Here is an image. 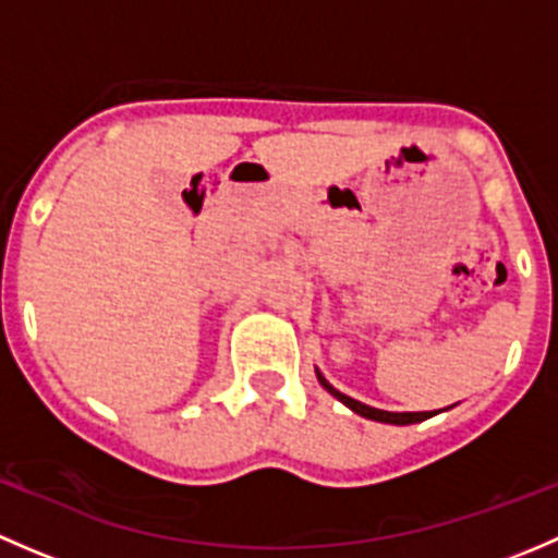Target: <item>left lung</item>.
I'll return each mask as SVG.
<instances>
[{"mask_svg":"<svg viewBox=\"0 0 558 558\" xmlns=\"http://www.w3.org/2000/svg\"><path fill=\"white\" fill-rule=\"evenodd\" d=\"M315 375H318V384L324 386L326 391L331 393V397H335V399H340V402L345 404V408H351L353 413L364 415V418H369V421H380V424H397V426H408V424H418V421H426V418H432V415H435V413H391V410H378V408H369V404H364V402H359V399H351V397H348V393L337 391V388L331 386L329 380H326L324 375H320V373H315Z\"/></svg>","mask_w":558,"mask_h":558,"instance_id":"8db88e82","label":"left lung"}]
</instances>
